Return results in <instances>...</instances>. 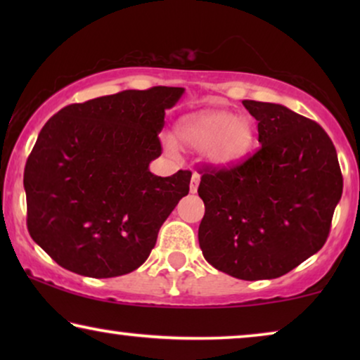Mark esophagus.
I'll use <instances>...</instances> for the list:
<instances>
[{"label": "esophagus", "instance_id": "1", "mask_svg": "<svg viewBox=\"0 0 360 360\" xmlns=\"http://www.w3.org/2000/svg\"><path fill=\"white\" fill-rule=\"evenodd\" d=\"M198 185H200V175L193 172V175H191V181H190V191L191 193H196V190H198Z\"/></svg>", "mask_w": 360, "mask_h": 360}]
</instances>
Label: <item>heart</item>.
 I'll use <instances>...</instances> for the list:
<instances>
[{
	"instance_id": "heart-1",
	"label": "heart",
	"mask_w": 360,
	"mask_h": 360,
	"mask_svg": "<svg viewBox=\"0 0 360 360\" xmlns=\"http://www.w3.org/2000/svg\"><path fill=\"white\" fill-rule=\"evenodd\" d=\"M257 127L250 116L216 110L185 117L176 127V137L186 149L205 152L213 165L228 167L244 159L252 150ZM167 149L175 150V144L167 141Z\"/></svg>"
}]
</instances>
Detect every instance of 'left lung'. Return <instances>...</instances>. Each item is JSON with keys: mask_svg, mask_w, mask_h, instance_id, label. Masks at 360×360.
Returning a JSON list of instances; mask_svg holds the SVG:
<instances>
[{"mask_svg": "<svg viewBox=\"0 0 360 360\" xmlns=\"http://www.w3.org/2000/svg\"><path fill=\"white\" fill-rule=\"evenodd\" d=\"M243 105L259 121L260 149L239 165L201 172L198 240L214 269L252 282L282 277L323 248L342 175L318 122L275 103Z\"/></svg>", "mask_w": 360, "mask_h": 360, "instance_id": "obj_1", "label": "left lung"}]
</instances>
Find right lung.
I'll list each match as a JSON object with an SVG mask.
<instances>
[{
    "instance_id": "right-lung-1",
    "label": "right lung",
    "mask_w": 360,
    "mask_h": 360,
    "mask_svg": "<svg viewBox=\"0 0 360 360\" xmlns=\"http://www.w3.org/2000/svg\"><path fill=\"white\" fill-rule=\"evenodd\" d=\"M184 88L126 90L62 108L24 169L27 229L60 267L110 278L141 267L188 195L190 170L157 176L165 111Z\"/></svg>"
}]
</instances>
